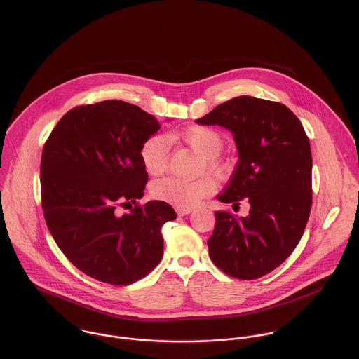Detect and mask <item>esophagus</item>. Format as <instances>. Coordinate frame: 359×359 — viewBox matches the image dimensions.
<instances>
[{
    "mask_svg": "<svg viewBox=\"0 0 359 359\" xmlns=\"http://www.w3.org/2000/svg\"><path fill=\"white\" fill-rule=\"evenodd\" d=\"M176 213H177L179 216H186V215H190V213H193V209H186V208H177V209H176Z\"/></svg>",
    "mask_w": 359,
    "mask_h": 359,
    "instance_id": "1",
    "label": "esophagus"
}]
</instances>
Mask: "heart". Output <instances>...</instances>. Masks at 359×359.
<instances>
[{
    "instance_id": "obj_1",
    "label": "heart",
    "mask_w": 359,
    "mask_h": 359,
    "mask_svg": "<svg viewBox=\"0 0 359 359\" xmlns=\"http://www.w3.org/2000/svg\"><path fill=\"white\" fill-rule=\"evenodd\" d=\"M180 138L205 158L217 157L224 144L222 137L217 130L203 126H193L183 130L180 133ZM169 138L163 134H154L142 143L139 156L146 172L157 176L165 170L169 161ZM215 190L216 184L210 177L187 180L176 176H169L154 182L151 194L154 198L175 205L176 208L190 209L198 205L199 201H202L203 198L215 193Z\"/></svg>"
}]
</instances>
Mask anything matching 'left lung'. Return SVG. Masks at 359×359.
<instances>
[{
	"label": "left lung",
	"mask_w": 359,
	"mask_h": 359,
	"mask_svg": "<svg viewBox=\"0 0 359 359\" xmlns=\"http://www.w3.org/2000/svg\"><path fill=\"white\" fill-rule=\"evenodd\" d=\"M195 123L232 133L239 161L217 199L250 203L246 217L215 213L209 255L229 276H265L298 246L309 220L311 151L304 126L285 105L250 95L235 97Z\"/></svg>",
	"instance_id": "8db88e82"
}]
</instances>
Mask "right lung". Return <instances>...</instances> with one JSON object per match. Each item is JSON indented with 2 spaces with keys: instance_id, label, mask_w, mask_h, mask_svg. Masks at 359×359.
<instances>
[{
  "instance_id": "right-lung-1",
  "label": "right lung",
  "mask_w": 359,
  "mask_h": 359,
  "mask_svg": "<svg viewBox=\"0 0 359 359\" xmlns=\"http://www.w3.org/2000/svg\"><path fill=\"white\" fill-rule=\"evenodd\" d=\"M137 105L109 100L74 108L57 123L41 160L42 209L64 255L87 276L126 285L161 261V228L176 213L150 201L118 215L117 205L137 203L147 172L139 151L160 130Z\"/></svg>"
}]
</instances>
